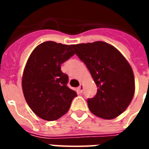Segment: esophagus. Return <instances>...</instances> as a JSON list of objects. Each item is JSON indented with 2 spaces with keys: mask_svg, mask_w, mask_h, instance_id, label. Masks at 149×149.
Wrapping results in <instances>:
<instances>
[{
  "mask_svg": "<svg viewBox=\"0 0 149 149\" xmlns=\"http://www.w3.org/2000/svg\"><path fill=\"white\" fill-rule=\"evenodd\" d=\"M83 89H84V87H83V85H82V84H80V86L77 88L78 92H79V93H81L83 92Z\"/></svg>",
  "mask_w": 149,
  "mask_h": 149,
  "instance_id": "1",
  "label": "esophagus"
}]
</instances>
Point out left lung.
Segmentation results:
<instances>
[{
	"instance_id": "8db88e82",
	"label": "left lung",
	"mask_w": 149,
	"mask_h": 149,
	"mask_svg": "<svg viewBox=\"0 0 149 149\" xmlns=\"http://www.w3.org/2000/svg\"><path fill=\"white\" fill-rule=\"evenodd\" d=\"M72 48L98 88L96 96L88 99L91 112L105 120L117 117L135 93L134 74L128 61L114 46L104 41L72 45Z\"/></svg>"
}]
</instances>
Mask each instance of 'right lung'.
Wrapping results in <instances>:
<instances>
[{
	"instance_id": "add662e5",
	"label": "right lung",
	"mask_w": 149,
	"mask_h": 149,
	"mask_svg": "<svg viewBox=\"0 0 149 149\" xmlns=\"http://www.w3.org/2000/svg\"><path fill=\"white\" fill-rule=\"evenodd\" d=\"M75 54L72 45L45 41L28 59L22 76L26 102L40 118L52 121L68 112L77 93L67 86L68 75L61 65Z\"/></svg>"
}]
</instances>
